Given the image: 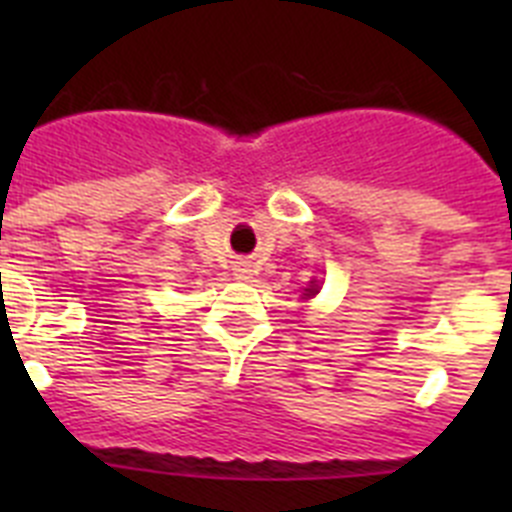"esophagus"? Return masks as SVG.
Masks as SVG:
<instances>
[{
	"mask_svg": "<svg viewBox=\"0 0 512 512\" xmlns=\"http://www.w3.org/2000/svg\"><path fill=\"white\" fill-rule=\"evenodd\" d=\"M235 279H251V269H248V264L235 266Z\"/></svg>",
	"mask_w": 512,
	"mask_h": 512,
	"instance_id": "obj_1",
	"label": "esophagus"
}]
</instances>
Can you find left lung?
Wrapping results in <instances>:
<instances>
[{
	"instance_id": "obj_1",
	"label": "left lung",
	"mask_w": 512,
	"mask_h": 512,
	"mask_svg": "<svg viewBox=\"0 0 512 512\" xmlns=\"http://www.w3.org/2000/svg\"><path fill=\"white\" fill-rule=\"evenodd\" d=\"M305 292H307V297H312L315 292H318V284H310V289H305Z\"/></svg>"
}]
</instances>
